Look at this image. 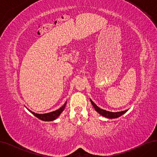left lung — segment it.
I'll use <instances>...</instances> for the list:
<instances>
[{
  "label": "left lung",
  "instance_id": "1",
  "mask_svg": "<svg viewBox=\"0 0 157 157\" xmlns=\"http://www.w3.org/2000/svg\"><path fill=\"white\" fill-rule=\"evenodd\" d=\"M90 102H91L92 104L93 105V106L94 107V108L95 109V111L97 112H98L100 114H101L102 116L105 117V118H118L120 117H121L122 114H123L124 113H125L128 110H125V111H120V112H110V111H105L104 109H102L101 108H98V107L90 98Z\"/></svg>",
  "mask_w": 157,
  "mask_h": 157
}]
</instances>
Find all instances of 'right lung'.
Segmentation results:
<instances>
[{
  "instance_id": "add662e5",
  "label": "right lung",
  "mask_w": 157,
  "mask_h": 157,
  "mask_svg": "<svg viewBox=\"0 0 157 157\" xmlns=\"http://www.w3.org/2000/svg\"><path fill=\"white\" fill-rule=\"evenodd\" d=\"M66 104H67V102H66L62 107L55 111L53 112H50L48 113H45V114H37V113H35L34 112H32V111L29 110V109H27L32 114H33L36 117H37V118L43 120V121H53L55 120L56 118H57L60 116V114L62 113V111L64 110L65 107L66 105Z\"/></svg>"
}]
</instances>
